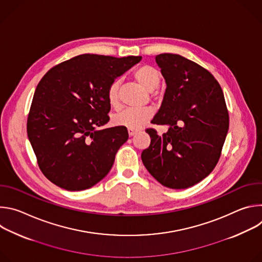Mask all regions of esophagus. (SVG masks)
I'll use <instances>...</instances> for the list:
<instances>
[{
  "instance_id": "34e87169",
  "label": "esophagus",
  "mask_w": 262,
  "mask_h": 262,
  "mask_svg": "<svg viewBox=\"0 0 262 262\" xmlns=\"http://www.w3.org/2000/svg\"><path fill=\"white\" fill-rule=\"evenodd\" d=\"M127 130H128V135H129V137H133V136H135V135L137 134V130H135V129L128 128Z\"/></svg>"
}]
</instances>
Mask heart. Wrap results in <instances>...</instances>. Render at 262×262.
Instances as JSON below:
<instances>
[{
    "instance_id": "obj_1",
    "label": "heart",
    "mask_w": 262,
    "mask_h": 262,
    "mask_svg": "<svg viewBox=\"0 0 262 262\" xmlns=\"http://www.w3.org/2000/svg\"><path fill=\"white\" fill-rule=\"evenodd\" d=\"M136 82L148 91L155 90L161 81L160 71L151 65H142L134 72ZM119 81L112 82L106 91L107 101L111 106L117 107L119 105ZM155 115L152 107L143 108H125L117 114L113 122L117 126H123L132 129H139L143 127Z\"/></svg>"
}]
</instances>
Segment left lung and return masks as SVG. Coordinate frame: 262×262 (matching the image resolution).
Returning <instances> with one entry per match:
<instances>
[{
  "label": "left lung",
  "instance_id": "left-lung-1",
  "mask_svg": "<svg viewBox=\"0 0 262 262\" xmlns=\"http://www.w3.org/2000/svg\"><path fill=\"white\" fill-rule=\"evenodd\" d=\"M167 88L151 123L167 125L162 136L147 128L150 145L143 150L144 166L161 184L188 189L214 169L229 128L222 88L199 64L175 54L156 57Z\"/></svg>",
  "mask_w": 262,
  "mask_h": 262
}]
</instances>
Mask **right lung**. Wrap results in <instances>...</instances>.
Wrapping results in <instances>:
<instances>
[{"instance_id": "add662e5", "label": "right lung", "mask_w": 262, "mask_h": 262, "mask_svg": "<svg viewBox=\"0 0 262 262\" xmlns=\"http://www.w3.org/2000/svg\"><path fill=\"white\" fill-rule=\"evenodd\" d=\"M84 54L51 68L37 85L27 133L43 175L67 191H83L110 172L126 127L104 129L112 82L141 61Z\"/></svg>"}]
</instances>
